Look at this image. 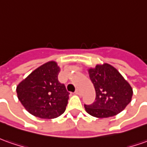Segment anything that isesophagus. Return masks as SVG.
<instances>
[{
    "mask_svg": "<svg viewBox=\"0 0 147 147\" xmlns=\"http://www.w3.org/2000/svg\"><path fill=\"white\" fill-rule=\"evenodd\" d=\"M75 94L78 95H82V92H81L80 90H77L75 91Z\"/></svg>",
    "mask_w": 147,
    "mask_h": 147,
    "instance_id": "34e87169",
    "label": "esophagus"
}]
</instances>
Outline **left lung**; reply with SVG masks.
Instances as JSON below:
<instances>
[{
    "instance_id": "obj_1",
    "label": "left lung",
    "mask_w": 147,
    "mask_h": 147,
    "mask_svg": "<svg viewBox=\"0 0 147 147\" xmlns=\"http://www.w3.org/2000/svg\"><path fill=\"white\" fill-rule=\"evenodd\" d=\"M88 72L96 92L94 102L84 106L88 114L100 118L113 117L131 102L133 90L114 66L97 65Z\"/></svg>"
}]
</instances>
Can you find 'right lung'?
<instances>
[{
	"instance_id": "obj_1",
	"label": "right lung",
	"mask_w": 147,
	"mask_h": 147,
	"mask_svg": "<svg viewBox=\"0 0 147 147\" xmlns=\"http://www.w3.org/2000/svg\"><path fill=\"white\" fill-rule=\"evenodd\" d=\"M60 68L49 61L36 69L17 86L18 98L35 117L52 119L63 114L69 93L58 81Z\"/></svg>"
}]
</instances>
